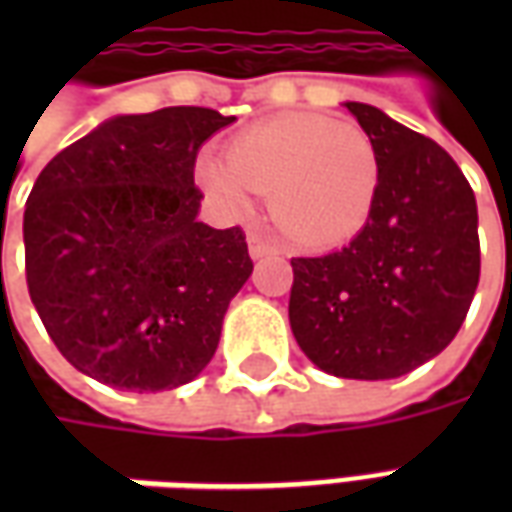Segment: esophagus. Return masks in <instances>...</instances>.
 Masks as SVG:
<instances>
[{
  "mask_svg": "<svg viewBox=\"0 0 512 512\" xmlns=\"http://www.w3.org/2000/svg\"><path fill=\"white\" fill-rule=\"evenodd\" d=\"M246 244H249V255H252V260H260V257L274 255V252H277V246L271 244V241H266L263 235H257V233H249Z\"/></svg>",
  "mask_w": 512,
  "mask_h": 512,
  "instance_id": "esophagus-1",
  "label": "esophagus"
}]
</instances>
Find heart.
I'll list each match as a JSON object with an SVG mask.
<instances>
[{"label": "heart", "instance_id": "obj_1", "mask_svg": "<svg viewBox=\"0 0 512 512\" xmlns=\"http://www.w3.org/2000/svg\"><path fill=\"white\" fill-rule=\"evenodd\" d=\"M202 189L233 216L271 194V222L293 246L334 249L365 230L378 197L376 145L329 115H279L233 139L227 158L197 164Z\"/></svg>", "mask_w": 512, "mask_h": 512}]
</instances>
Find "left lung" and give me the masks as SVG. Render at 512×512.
Returning <instances> with one entry per match:
<instances>
[{
  "instance_id": "1",
  "label": "left lung",
  "mask_w": 512,
  "mask_h": 512,
  "mask_svg": "<svg viewBox=\"0 0 512 512\" xmlns=\"http://www.w3.org/2000/svg\"><path fill=\"white\" fill-rule=\"evenodd\" d=\"M345 109L376 145L378 197L340 252L293 257L290 329L312 365L384 381L441 354L480 282L477 202L452 156L370 104Z\"/></svg>"
}]
</instances>
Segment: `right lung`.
Listing matches in <instances>:
<instances>
[{"label": "right lung", "mask_w": 512, "mask_h": 512, "mask_svg": "<svg viewBox=\"0 0 512 512\" xmlns=\"http://www.w3.org/2000/svg\"><path fill=\"white\" fill-rule=\"evenodd\" d=\"M235 117L117 115L43 167L24 211L29 299L79 373L131 392L189 384L252 274L241 227L197 222L194 161Z\"/></svg>", "instance_id": "add662e5"}]
</instances>
